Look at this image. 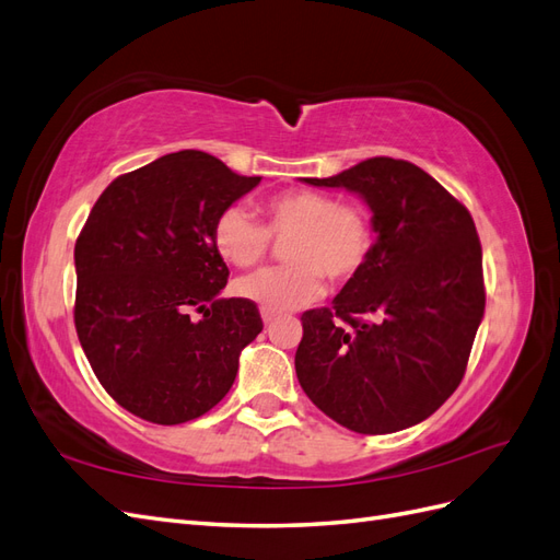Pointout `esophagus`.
<instances>
[{
  "instance_id": "34e87169",
  "label": "esophagus",
  "mask_w": 560,
  "mask_h": 560,
  "mask_svg": "<svg viewBox=\"0 0 560 560\" xmlns=\"http://www.w3.org/2000/svg\"><path fill=\"white\" fill-rule=\"evenodd\" d=\"M278 317V313H273V311H266V308H261V319H264V325H270V322H273Z\"/></svg>"
}]
</instances>
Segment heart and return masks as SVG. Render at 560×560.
I'll return each instance as SVG.
<instances>
[{
    "instance_id": "obj_1",
    "label": "heart",
    "mask_w": 560,
    "mask_h": 560,
    "mask_svg": "<svg viewBox=\"0 0 560 560\" xmlns=\"http://www.w3.org/2000/svg\"><path fill=\"white\" fill-rule=\"evenodd\" d=\"M268 229L245 206H229L214 219L212 241L219 257L233 266L259 264L270 247V233L287 241V266L261 268L235 282V294L259 308L284 313L325 294V276L346 282L364 268L374 229L366 210L308 189L282 191L264 200Z\"/></svg>"
}]
</instances>
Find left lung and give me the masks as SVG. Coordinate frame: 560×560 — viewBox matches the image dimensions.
<instances>
[{
  "mask_svg": "<svg viewBox=\"0 0 560 560\" xmlns=\"http://www.w3.org/2000/svg\"><path fill=\"white\" fill-rule=\"evenodd\" d=\"M371 210L374 247L331 308L301 315L296 378L338 425L389 434L430 418L460 385L486 308L474 219L409 161L376 156L327 179Z\"/></svg>",
  "mask_w": 560,
  "mask_h": 560,
  "instance_id": "8db88e82",
  "label": "left lung"
}]
</instances>
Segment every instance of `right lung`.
<instances>
[{
	"label": "right lung",
	"mask_w": 560,
	"mask_h": 560,
	"mask_svg": "<svg viewBox=\"0 0 560 560\" xmlns=\"http://www.w3.org/2000/svg\"><path fill=\"white\" fill-rule=\"evenodd\" d=\"M261 177L184 149L116 177L74 247V325L97 381L126 411L179 425L226 397L264 329L252 301L222 299L214 219ZM194 307L203 317L194 323Z\"/></svg>",
	"instance_id": "add662e5"
}]
</instances>
